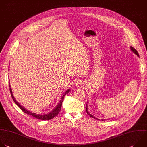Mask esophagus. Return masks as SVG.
Here are the masks:
<instances>
[{
	"instance_id": "1",
	"label": "esophagus",
	"mask_w": 147,
	"mask_h": 147,
	"mask_svg": "<svg viewBox=\"0 0 147 147\" xmlns=\"http://www.w3.org/2000/svg\"><path fill=\"white\" fill-rule=\"evenodd\" d=\"M79 84H80V83H79V82H78V83H77V85H79Z\"/></svg>"
}]
</instances>
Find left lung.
I'll return each mask as SVG.
<instances>
[{
	"label": "left lung",
	"instance_id": "1",
	"mask_svg": "<svg viewBox=\"0 0 147 147\" xmlns=\"http://www.w3.org/2000/svg\"><path fill=\"white\" fill-rule=\"evenodd\" d=\"M130 50H131V51L133 53H134L137 56H138V57H139V55H138V53H137V50H136V49H134L133 47H131V46H130ZM86 113H87V114L88 115H89L90 117H91L92 118H94L95 119H97V120H99V119H97V118H96V117H94V116H93L92 115H91L89 113V111H88V105L86 104Z\"/></svg>",
	"mask_w": 147,
	"mask_h": 147
}]
</instances>
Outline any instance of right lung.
I'll return each instance as SVG.
<instances>
[{"label": "right lung", "mask_w": 147, "mask_h": 147, "mask_svg": "<svg viewBox=\"0 0 147 147\" xmlns=\"http://www.w3.org/2000/svg\"><path fill=\"white\" fill-rule=\"evenodd\" d=\"M9 86H10V93H11V96L12 97V99L13 100V101L14 102V103L19 107V108L23 111L26 114H28L30 115H32V117H34V118H37L38 119H41V120H50V119H51L53 118H54L55 117H56L60 112L61 111V107H62V102H63V100L64 99V97L69 92H70V89H69L68 90H67L65 93L63 94V96H62L61 97V99L60 100L59 103L57 105V107L54 109V110H53L51 112L49 113L48 114H36L35 113H32L31 111H28L27 110H26L22 106H21L20 105V103H18L16 100L15 99L14 97L13 94V92H12V90H11V88H10V82H9Z\"/></svg>", "instance_id": "obj_1"}]
</instances>
